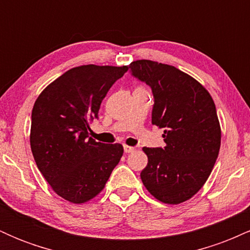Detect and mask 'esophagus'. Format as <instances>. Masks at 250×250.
Masks as SVG:
<instances>
[{
	"mask_svg": "<svg viewBox=\"0 0 250 250\" xmlns=\"http://www.w3.org/2000/svg\"><path fill=\"white\" fill-rule=\"evenodd\" d=\"M123 149H125V153H133V151L135 150V148L134 147H130V146H125V147H123Z\"/></svg>",
	"mask_w": 250,
	"mask_h": 250,
	"instance_id": "34e87169",
	"label": "esophagus"
}]
</instances>
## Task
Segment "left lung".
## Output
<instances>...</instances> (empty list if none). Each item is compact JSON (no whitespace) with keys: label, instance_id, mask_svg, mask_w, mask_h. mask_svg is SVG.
Wrapping results in <instances>:
<instances>
[{"label":"left lung","instance_id":"left-lung-1","mask_svg":"<svg viewBox=\"0 0 250 250\" xmlns=\"http://www.w3.org/2000/svg\"><path fill=\"white\" fill-rule=\"evenodd\" d=\"M129 68L151 88V123L163 128L166 142L165 148L143 147L148 165L141 180L156 200L179 205L203 187L219 156L221 127L215 103L199 81L173 65L137 60Z\"/></svg>","mask_w":250,"mask_h":250}]
</instances>
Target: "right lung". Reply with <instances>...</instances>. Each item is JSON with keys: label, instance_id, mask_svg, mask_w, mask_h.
<instances>
[{"label": "right lung", "instance_id": "add662e5", "mask_svg": "<svg viewBox=\"0 0 250 250\" xmlns=\"http://www.w3.org/2000/svg\"><path fill=\"white\" fill-rule=\"evenodd\" d=\"M128 65L87 64L71 68L43 89L31 111L30 147L51 189L71 203H84L104 188L121 160L120 143L89 137L102 100Z\"/></svg>", "mask_w": 250, "mask_h": 250}]
</instances>
